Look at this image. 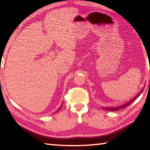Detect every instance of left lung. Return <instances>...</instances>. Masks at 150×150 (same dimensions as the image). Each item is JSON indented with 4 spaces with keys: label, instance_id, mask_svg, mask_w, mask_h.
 Wrapping results in <instances>:
<instances>
[{
    "label": "left lung",
    "instance_id": "left-lung-1",
    "mask_svg": "<svg viewBox=\"0 0 150 150\" xmlns=\"http://www.w3.org/2000/svg\"><path fill=\"white\" fill-rule=\"evenodd\" d=\"M143 90H144V88H142V89L141 91H140V93H139L138 94V95H137V96H134V97L133 98H132V99H131L130 101H129V102L126 103V104H124L123 105H122V106H118V107H113V108H112V107H106V108H103L105 109V110H106L115 111V110H120V109L125 108V107H126V106H128L130 105L132 103H133L134 101L136 99V98H138V96H139V95H140V93H142V91H143Z\"/></svg>",
    "mask_w": 150,
    "mask_h": 150
}]
</instances>
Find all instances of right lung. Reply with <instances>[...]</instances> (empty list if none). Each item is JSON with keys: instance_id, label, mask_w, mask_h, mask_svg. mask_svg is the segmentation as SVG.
<instances>
[{"instance_id": "1", "label": "right lung", "mask_w": 150, "mask_h": 150, "mask_svg": "<svg viewBox=\"0 0 150 150\" xmlns=\"http://www.w3.org/2000/svg\"><path fill=\"white\" fill-rule=\"evenodd\" d=\"M59 109H60V108H59ZM59 109H58V110H59ZM58 110H57V111H58Z\"/></svg>"}]
</instances>
